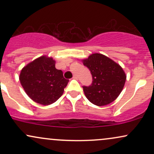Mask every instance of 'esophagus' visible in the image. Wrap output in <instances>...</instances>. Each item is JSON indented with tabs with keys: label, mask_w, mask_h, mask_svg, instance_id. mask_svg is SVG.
I'll use <instances>...</instances> for the list:
<instances>
[{
	"label": "esophagus",
	"mask_w": 154,
	"mask_h": 154,
	"mask_svg": "<svg viewBox=\"0 0 154 154\" xmlns=\"http://www.w3.org/2000/svg\"><path fill=\"white\" fill-rule=\"evenodd\" d=\"M73 79H77V76L76 75H73V77H72Z\"/></svg>",
	"instance_id": "esophagus-1"
}]
</instances>
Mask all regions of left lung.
<instances>
[{
    "instance_id": "1",
    "label": "left lung",
    "mask_w": 154,
    "mask_h": 154,
    "mask_svg": "<svg viewBox=\"0 0 154 154\" xmlns=\"http://www.w3.org/2000/svg\"><path fill=\"white\" fill-rule=\"evenodd\" d=\"M82 62L89 69L93 77L91 85L82 87L86 98L98 106L116 100L126 81L123 69L109 57L97 53L82 60Z\"/></svg>"
}]
</instances>
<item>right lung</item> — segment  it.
<instances>
[{"label":"right lung","instance_id":"1","mask_svg":"<svg viewBox=\"0 0 154 154\" xmlns=\"http://www.w3.org/2000/svg\"><path fill=\"white\" fill-rule=\"evenodd\" d=\"M51 57L40 56L22 69L19 80L24 91L36 103L46 106L54 103L63 94L69 80L63 72L55 67Z\"/></svg>","mask_w":154,"mask_h":154}]
</instances>
